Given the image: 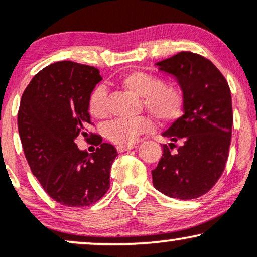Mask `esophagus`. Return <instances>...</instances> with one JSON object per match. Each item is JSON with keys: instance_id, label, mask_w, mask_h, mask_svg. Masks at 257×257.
<instances>
[{"instance_id": "34e87169", "label": "esophagus", "mask_w": 257, "mask_h": 257, "mask_svg": "<svg viewBox=\"0 0 257 257\" xmlns=\"http://www.w3.org/2000/svg\"><path fill=\"white\" fill-rule=\"evenodd\" d=\"M135 145H126V146H122V145H119V146H117V151H118L119 153L120 152H125V151H129V150H133V149H135Z\"/></svg>"}]
</instances>
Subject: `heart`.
<instances>
[{
    "mask_svg": "<svg viewBox=\"0 0 257 257\" xmlns=\"http://www.w3.org/2000/svg\"><path fill=\"white\" fill-rule=\"evenodd\" d=\"M124 89L143 98L146 110L159 122L170 123L179 118L184 107V95L178 85L163 83V79L152 73L133 71L120 81ZM89 111L94 117H104L107 112L106 91L96 88L89 98ZM153 122L149 117L117 118L105 125V137L118 145H132L141 134L151 132Z\"/></svg>",
    "mask_w": 257,
    "mask_h": 257,
    "instance_id": "1",
    "label": "heart"
}]
</instances>
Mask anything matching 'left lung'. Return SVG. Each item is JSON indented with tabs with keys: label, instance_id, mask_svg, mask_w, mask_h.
I'll list each match as a JSON object with an SVG mask.
<instances>
[{
	"label": "left lung",
	"instance_id": "left-lung-1",
	"mask_svg": "<svg viewBox=\"0 0 257 257\" xmlns=\"http://www.w3.org/2000/svg\"><path fill=\"white\" fill-rule=\"evenodd\" d=\"M178 82L184 114L162 133L170 143L152 170L156 190L178 199H194L216 184L228 158L233 124L228 83L210 60L180 52L155 64ZM179 144L175 154L170 152Z\"/></svg>",
	"mask_w": 257,
	"mask_h": 257
}]
</instances>
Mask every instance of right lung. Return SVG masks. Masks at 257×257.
<instances>
[{"label":"right lung","instance_id":"add662e5","mask_svg":"<svg viewBox=\"0 0 257 257\" xmlns=\"http://www.w3.org/2000/svg\"><path fill=\"white\" fill-rule=\"evenodd\" d=\"M101 79L95 67L58 61L41 70L23 93L18 131L26 161L43 190L63 205L88 206L110 188L116 149L98 135L91 155L75 143L87 134L89 98Z\"/></svg>","mask_w":257,"mask_h":257}]
</instances>
